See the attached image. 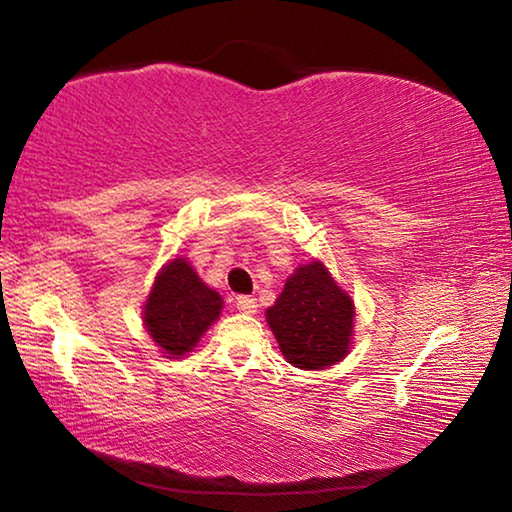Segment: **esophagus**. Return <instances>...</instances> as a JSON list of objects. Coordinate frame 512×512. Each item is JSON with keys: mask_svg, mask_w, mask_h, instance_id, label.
<instances>
[{"mask_svg": "<svg viewBox=\"0 0 512 512\" xmlns=\"http://www.w3.org/2000/svg\"><path fill=\"white\" fill-rule=\"evenodd\" d=\"M235 305L239 311H244V314H255L257 311V300L253 296H237Z\"/></svg>", "mask_w": 512, "mask_h": 512, "instance_id": "1", "label": "esophagus"}]
</instances>
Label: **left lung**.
Masks as SVG:
<instances>
[{
  "label": "left lung",
  "mask_w": 512,
  "mask_h": 512,
  "mask_svg": "<svg viewBox=\"0 0 512 512\" xmlns=\"http://www.w3.org/2000/svg\"><path fill=\"white\" fill-rule=\"evenodd\" d=\"M280 350L302 370H323L348 354L354 305L320 262L296 268L266 311Z\"/></svg>",
  "instance_id": "8db88e82"
}]
</instances>
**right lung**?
I'll return each mask as SVG.
<instances>
[{
    "mask_svg": "<svg viewBox=\"0 0 512 512\" xmlns=\"http://www.w3.org/2000/svg\"><path fill=\"white\" fill-rule=\"evenodd\" d=\"M221 307L219 293L205 287L185 259H173L153 284L144 305V323L164 352L180 357L219 318Z\"/></svg>",
    "mask_w": 512,
    "mask_h": 512,
    "instance_id": "obj_1",
    "label": "right lung"
}]
</instances>
